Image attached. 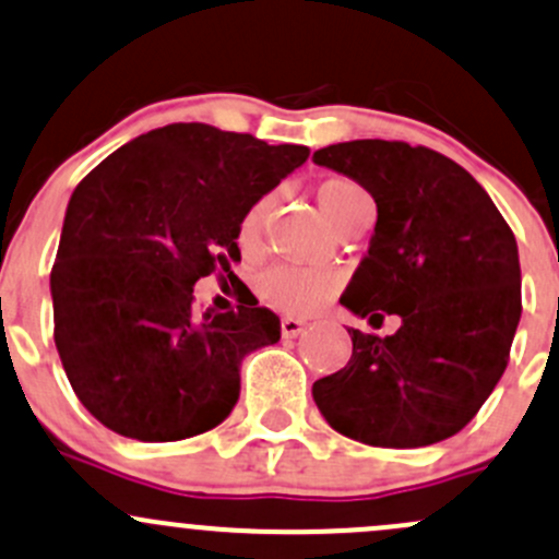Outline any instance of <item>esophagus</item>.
<instances>
[{
	"instance_id": "1",
	"label": "esophagus",
	"mask_w": 559,
	"mask_h": 559,
	"mask_svg": "<svg viewBox=\"0 0 559 559\" xmlns=\"http://www.w3.org/2000/svg\"><path fill=\"white\" fill-rule=\"evenodd\" d=\"M302 329H305V321H299V319H281V334H284L286 340L299 337V334H302Z\"/></svg>"
}]
</instances>
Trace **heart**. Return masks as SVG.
<instances>
[{
    "mask_svg": "<svg viewBox=\"0 0 559 559\" xmlns=\"http://www.w3.org/2000/svg\"><path fill=\"white\" fill-rule=\"evenodd\" d=\"M369 201L367 192L350 179H326L316 187V203H319L321 214L332 227H337L345 216L354 211V205ZM264 216H267V201H257L243 214L238 227V243L240 249H254L260 240ZM262 299L273 305L275 310L289 316H310L337 295L340 278L329 270H305L289 267V264H278V267L264 270L257 281Z\"/></svg>",
    "mask_w": 559,
    "mask_h": 559,
    "instance_id": "obj_1",
    "label": "heart"
}]
</instances>
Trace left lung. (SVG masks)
Wrapping results in <instances>:
<instances>
[{"label": "left lung", "instance_id": "1", "mask_svg": "<svg viewBox=\"0 0 559 559\" xmlns=\"http://www.w3.org/2000/svg\"><path fill=\"white\" fill-rule=\"evenodd\" d=\"M378 203L367 257L340 305L388 337L348 329L354 354L313 383L316 407L372 448H426L461 431L509 364L522 316L514 233L466 168L426 146L358 139L313 152Z\"/></svg>", "mask_w": 559, "mask_h": 559}]
</instances>
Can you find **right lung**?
Segmentation results:
<instances>
[{"mask_svg":"<svg viewBox=\"0 0 559 559\" xmlns=\"http://www.w3.org/2000/svg\"><path fill=\"white\" fill-rule=\"evenodd\" d=\"M308 155L174 122L80 181L50 273L52 337L93 418L139 442H176L233 413L240 364L278 343L281 321L257 299L198 316L192 292L216 270L233 275L243 214Z\"/></svg>","mask_w":559,"mask_h":559,"instance_id":"obj_1","label":"right lung"}]
</instances>
